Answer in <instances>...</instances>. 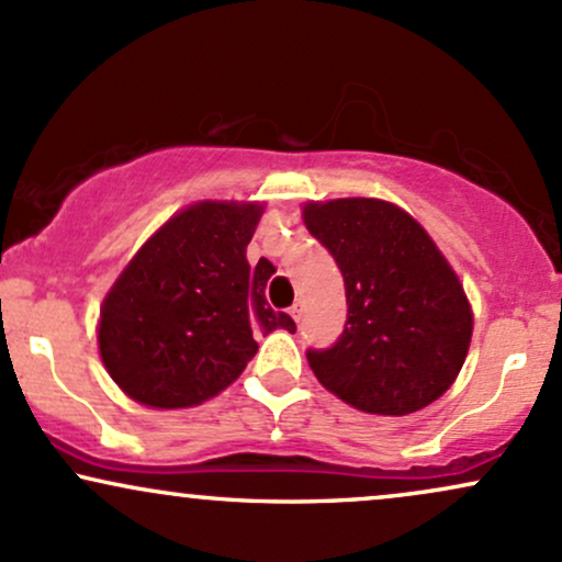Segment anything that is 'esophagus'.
I'll list each match as a JSON object with an SVG mask.
<instances>
[{"mask_svg":"<svg viewBox=\"0 0 562 562\" xmlns=\"http://www.w3.org/2000/svg\"><path fill=\"white\" fill-rule=\"evenodd\" d=\"M290 317L295 319V325H301V319H303V306H301V303H295V306L290 308Z\"/></svg>","mask_w":562,"mask_h":562,"instance_id":"obj_1","label":"esophagus"}]
</instances>
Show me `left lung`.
Masks as SVG:
<instances>
[{
    "instance_id": "1",
    "label": "left lung",
    "mask_w": 562,
    "mask_h": 562,
    "mask_svg": "<svg viewBox=\"0 0 562 562\" xmlns=\"http://www.w3.org/2000/svg\"><path fill=\"white\" fill-rule=\"evenodd\" d=\"M303 224L333 254L348 303L340 338L306 351L319 383L372 415L436 402L465 364L473 312L428 232L375 198L308 203Z\"/></svg>"
}]
</instances>
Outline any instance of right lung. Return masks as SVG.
I'll return each mask as SVG.
<instances>
[{
    "instance_id": "1",
    "label": "right lung",
    "mask_w": 562,
    "mask_h": 562,
    "mask_svg": "<svg viewBox=\"0 0 562 562\" xmlns=\"http://www.w3.org/2000/svg\"><path fill=\"white\" fill-rule=\"evenodd\" d=\"M259 203H203L179 211L137 250L100 308V357L134 402L195 406L235 383L254 359L256 333H295L269 308L272 263L245 259Z\"/></svg>"
}]
</instances>
